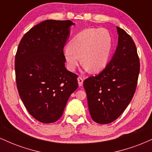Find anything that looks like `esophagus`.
Returning <instances> with one entry per match:
<instances>
[{
  "instance_id": "34e87169",
  "label": "esophagus",
  "mask_w": 152,
  "mask_h": 152,
  "mask_svg": "<svg viewBox=\"0 0 152 152\" xmlns=\"http://www.w3.org/2000/svg\"><path fill=\"white\" fill-rule=\"evenodd\" d=\"M78 86H81L82 85H83V79L82 78L81 76H79V77H78Z\"/></svg>"
}]
</instances>
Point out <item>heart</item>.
<instances>
[{"instance_id":"heart-1","label":"heart","mask_w":152,"mask_h":152,"mask_svg":"<svg viewBox=\"0 0 152 152\" xmlns=\"http://www.w3.org/2000/svg\"><path fill=\"white\" fill-rule=\"evenodd\" d=\"M112 48V38L105 28H87L75 36L70 46L64 50L68 69L75 71L82 61L86 70L102 71L109 62Z\"/></svg>"}]
</instances>
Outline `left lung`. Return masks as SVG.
I'll return each instance as SVG.
<instances>
[{"mask_svg": "<svg viewBox=\"0 0 152 152\" xmlns=\"http://www.w3.org/2000/svg\"><path fill=\"white\" fill-rule=\"evenodd\" d=\"M118 46L102 72L83 81L92 119L101 124L115 121L128 106L137 88L140 64L133 39L116 27Z\"/></svg>", "mask_w": 152, "mask_h": 152, "instance_id": "obj_1", "label": "left lung"}]
</instances>
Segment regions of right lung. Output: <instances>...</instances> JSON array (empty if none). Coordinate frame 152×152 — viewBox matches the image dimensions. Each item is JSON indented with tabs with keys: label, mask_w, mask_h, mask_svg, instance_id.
Segmentation results:
<instances>
[{
	"label": "right lung",
	"mask_w": 152,
	"mask_h": 152,
	"mask_svg": "<svg viewBox=\"0 0 152 152\" xmlns=\"http://www.w3.org/2000/svg\"><path fill=\"white\" fill-rule=\"evenodd\" d=\"M73 25L69 20L40 23L24 35L15 54L19 96L29 114L42 123L58 121L78 88V76L66 69L64 56Z\"/></svg>",
	"instance_id": "obj_1"
}]
</instances>
